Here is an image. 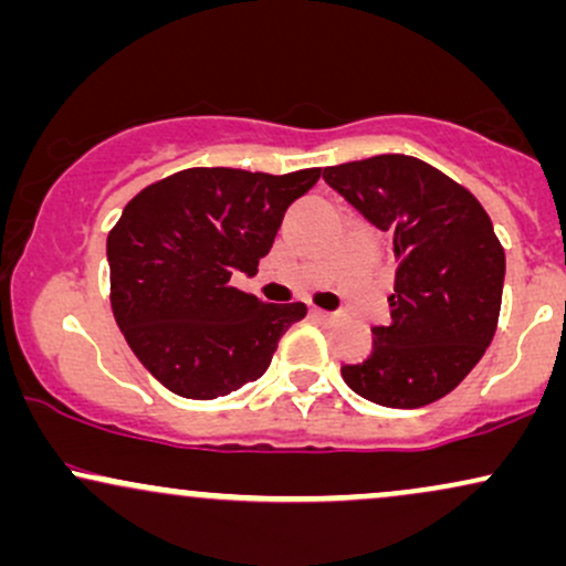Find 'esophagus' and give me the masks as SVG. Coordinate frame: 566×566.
Wrapping results in <instances>:
<instances>
[{
    "mask_svg": "<svg viewBox=\"0 0 566 566\" xmlns=\"http://www.w3.org/2000/svg\"><path fill=\"white\" fill-rule=\"evenodd\" d=\"M311 314H314V319H319V322H327V324H333V322H337V314H329V311L314 308V311H311Z\"/></svg>",
    "mask_w": 566,
    "mask_h": 566,
    "instance_id": "34e87169",
    "label": "esophagus"
}]
</instances>
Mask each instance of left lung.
<instances>
[{
	"instance_id": "8db88e82",
	"label": "left lung",
	"mask_w": 566,
	"mask_h": 566,
	"mask_svg": "<svg viewBox=\"0 0 566 566\" xmlns=\"http://www.w3.org/2000/svg\"><path fill=\"white\" fill-rule=\"evenodd\" d=\"M324 180L394 237L391 324L343 365L350 391L394 409L441 399L476 367L497 329L505 252L469 188L423 159L380 154L324 167Z\"/></svg>"
}]
</instances>
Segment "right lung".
Masks as SVG:
<instances>
[{
	"label": "right lung",
	"instance_id": "1",
	"mask_svg": "<svg viewBox=\"0 0 566 566\" xmlns=\"http://www.w3.org/2000/svg\"><path fill=\"white\" fill-rule=\"evenodd\" d=\"M191 167L146 186L108 231L112 311L127 346L161 386L218 399L269 369L303 303H263L231 274H255L284 212L319 180Z\"/></svg>",
	"mask_w": 566,
	"mask_h": 566
}]
</instances>
